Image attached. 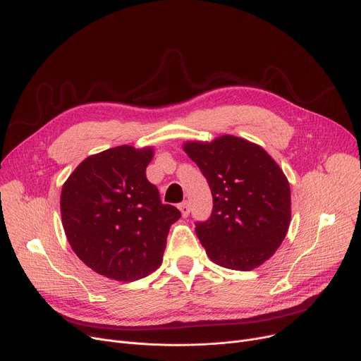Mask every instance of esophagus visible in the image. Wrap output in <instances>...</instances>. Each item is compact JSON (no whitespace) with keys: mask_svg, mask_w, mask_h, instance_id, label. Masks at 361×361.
Wrapping results in <instances>:
<instances>
[{"mask_svg":"<svg viewBox=\"0 0 361 361\" xmlns=\"http://www.w3.org/2000/svg\"><path fill=\"white\" fill-rule=\"evenodd\" d=\"M178 209H180L181 215H183L184 218H187L188 214H190V204H188V202H183V203L178 204Z\"/></svg>","mask_w":361,"mask_h":361,"instance_id":"34e87169","label":"esophagus"}]
</instances>
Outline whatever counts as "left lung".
Instances as JSON below:
<instances>
[{
    "label": "left lung",
    "instance_id": "1",
    "mask_svg": "<svg viewBox=\"0 0 361 361\" xmlns=\"http://www.w3.org/2000/svg\"><path fill=\"white\" fill-rule=\"evenodd\" d=\"M183 149L214 197L211 218L196 224L206 255L222 268H259L278 250L291 222V190L283 171L262 146L233 135L187 140Z\"/></svg>",
    "mask_w": 361,
    "mask_h": 361
}]
</instances>
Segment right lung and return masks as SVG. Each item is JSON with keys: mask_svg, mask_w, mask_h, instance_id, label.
<instances>
[{"mask_svg": "<svg viewBox=\"0 0 361 361\" xmlns=\"http://www.w3.org/2000/svg\"><path fill=\"white\" fill-rule=\"evenodd\" d=\"M154 155V146L111 147L82 161L63 184L61 221L71 249L109 279L130 282L157 271L171 225L181 216L146 178Z\"/></svg>", "mask_w": 361, "mask_h": 361, "instance_id": "obj_1", "label": "right lung"}]
</instances>
